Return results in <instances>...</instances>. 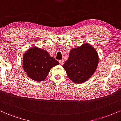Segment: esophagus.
<instances>
[{
  "label": "esophagus",
  "mask_w": 121,
  "mask_h": 121,
  "mask_svg": "<svg viewBox=\"0 0 121 121\" xmlns=\"http://www.w3.org/2000/svg\"><path fill=\"white\" fill-rule=\"evenodd\" d=\"M59 63H60V65H63L64 64V60H59Z\"/></svg>",
  "instance_id": "1"
}]
</instances>
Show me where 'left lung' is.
<instances>
[{
	"instance_id": "8db88e82",
	"label": "left lung",
	"mask_w": 121,
	"mask_h": 121,
	"mask_svg": "<svg viewBox=\"0 0 121 121\" xmlns=\"http://www.w3.org/2000/svg\"><path fill=\"white\" fill-rule=\"evenodd\" d=\"M98 55L90 44H85L72 48L69 59L63 67L73 82L79 83L86 81L93 75L98 66Z\"/></svg>"
}]
</instances>
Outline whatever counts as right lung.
I'll use <instances>...</instances> for the list:
<instances>
[{"mask_svg":"<svg viewBox=\"0 0 121 121\" xmlns=\"http://www.w3.org/2000/svg\"><path fill=\"white\" fill-rule=\"evenodd\" d=\"M23 66L27 75L35 81L45 79L50 69L59 64L48 52L38 47H32L23 56Z\"/></svg>","mask_w":121,"mask_h":121,"instance_id":"obj_1","label":"right lung"}]
</instances>
